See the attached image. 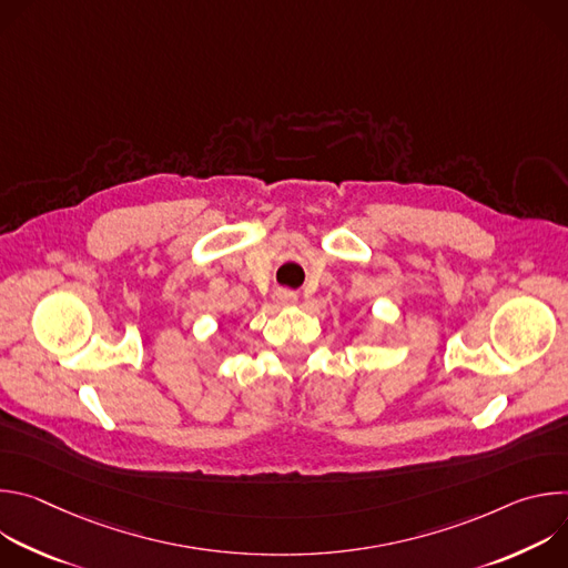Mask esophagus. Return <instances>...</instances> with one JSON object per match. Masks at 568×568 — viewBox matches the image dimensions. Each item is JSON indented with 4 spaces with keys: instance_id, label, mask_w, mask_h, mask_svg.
Masks as SVG:
<instances>
[{
    "instance_id": "1",
    "label": "esophagus",
    "mask_w": 568,
    "mask_h": 568,
    "mask_svg": "<svg viewBox=\"0 0 568 568\" xmlns=\"http://www.w3.org/2000/svg\"><path fill=\"white\" fill-rule=\"evenodd\" d=\"M276 301L283 303V305H290V303L296 301V294L290 292V290H278V292H276Z\"/></svg>"
}]
</instances>
